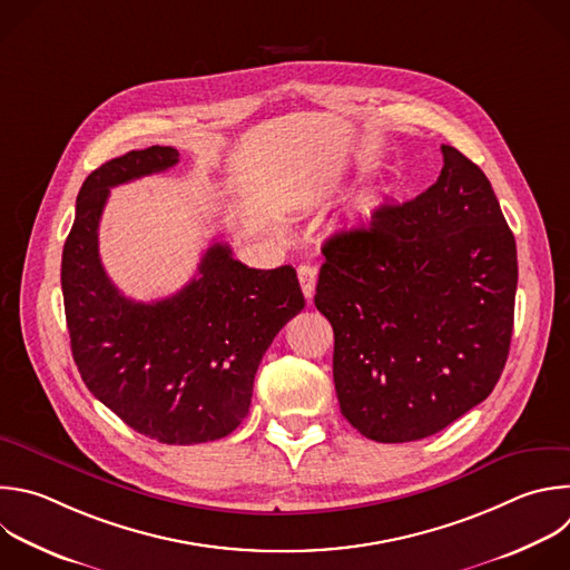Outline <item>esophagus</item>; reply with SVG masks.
<instances>
[{
    "label": "esophagus",
    "mask_w": 570,
    "mask_h": 570,
    "mask_svg": "<svg viewBox=\"0 0 570 570\" xmlns=\"http://www.w3.org/2000/svg\"><path fill=\"white\" fill-rule=\"evenodd\" d=\"M297 279H299V286H302L304 297H306V299H311V297H313V293H315L317 271H315L313 266H308V264H302V266L297 268Z\"/></svg>",
    "instance_id": "1"
}]
</instances>
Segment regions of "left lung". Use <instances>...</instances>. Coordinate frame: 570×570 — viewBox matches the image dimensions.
<instances>
[{"label":"left lung","mask_w":570,"mask_h":570,"mask_svg":"<svg viewBox=\"0 0 570 570\" xmlns=\"http://www.w3.org/2000/svg\"><path fill=\"white\" fill-rule=\"evenodd\" d=\"M432 187L333 235L315 306L331 322L342 416L377 443L432 436L505 366L517 246L488 176L443 145Z\"/></svg>","instance_id":"left-lung-1"}]
</instances>
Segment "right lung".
I'll use <instances>...</instances> for the list:
<instances>
[{"label":"right lung","instance_id":"add662e5","mask_svg":"<svg viewBox=\"0 0 570 570\" xmlns=\"http://www.w3.org/2000/svg\"><path fill=\"white\" fill-rule=\"evenodd\" d=\"M176 163L174 147L151 145L87 176L62 253V295L89 392L138 434L195 445L228 436L246 419L259 362L304 295L293 266L248 268L224 242L171 297L145 304L111 284L98 253L109 189Z\"/></svg>","mask_w":570,"mask_h":570}]
</instances>
